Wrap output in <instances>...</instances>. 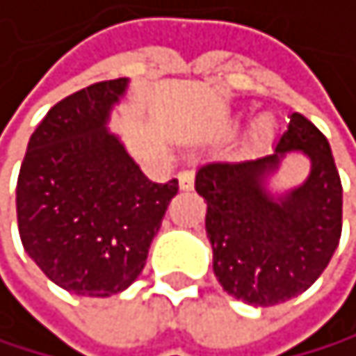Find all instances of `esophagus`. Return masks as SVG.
Masks as SVG:
<instances>
[{
  "mask_svg": "<svg viewBox=\"0 0 356 356\" xmlns=\"http://www.w3.org/2000/svg\"><path fill=\"white\" fill-rule=\"evenodd\" d=\"M193 186H195V170H181L179 172V188L193 190Z\"/></svg>",
  "mask_w": 356,
  "mask_h": 356,
  "instance_id": "1",
  "label": "esophagus"
}]
</instances>
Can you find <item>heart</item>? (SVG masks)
Listing matches in <instances>:
<instances>
[{
  "instance_id": "heart-1",
  "label": "heart",
  "mask_w": 356,
  "mask_h": 356,
  "mask_svg": "<svg viewBox=\"0 0 356 356\" xmlns=\"http://www.w3.org/2000/svg\"><path fill=\"white\" fill-rule=\"evenodd\" d=\"M258 129H265V124H260V127H258Z\"/></svg>"
}]
</instances>
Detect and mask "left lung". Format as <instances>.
Segmentation results:
<instances>
[{"label": "left lung", "mask_w": 356, "mask_h": 356, "mask_svg": "<svg viewBox=\"0 0 356 356\" xmlns=\"http://www.w3.org/2000/svg\"><path fill=\"white\" fill-rule=\"evenodd\" d=\"M289 150L307 154L312 172L302 186L275 197L266 179ZM195 188L208 203L205 232L216 280L254 307L304 293L339 245L341 179L328 140L302 113H291L271 155L208 161L197 170Z\"/></svg>", "instance_id": "obj_1"}]
</instances>
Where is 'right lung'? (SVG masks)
Instances as JSON below:
<instances>
[{"label":"right lung","instance_id":"add662e5","mask_svg":"<svg viewBox=\"0 0 356 356\" xmlns=\"http://www.w3.org/2000/svg\"><path fill=\"white\" fill-rule=\"evenodd\" d=\"M127 78L63 98L32 133L17 179V223L26 254L54 284L109 298L131 286L179 184L140 170L106 120Z\"/></svg>","mask_w":356,"mask_h":356}]
</instances>
